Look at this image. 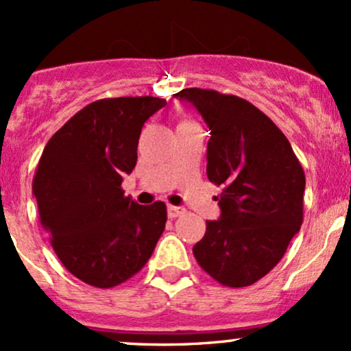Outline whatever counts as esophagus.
Segmentation results:
<instances>
[{
	"label": "esophagus",
	"mask_w": 351,
	"mask_h": 351,
	"mask_svg": "<svg viewBox=\"0 0 351 351\" xmlns=\"http://www.w3.org/2000/svg\"><path fill=\"white\" fill-rule=\"evenodd\" d=\"M181 215H184V208L183 206H168V217L175 219Z\"/></svg>",
	"instance_id": "34e87169"
}]
</instances>
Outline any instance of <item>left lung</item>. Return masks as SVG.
<instances>
[{
  "label": "left lung",
  "mask_w": 351,
  "mask_h": 351,
  "mask_svg": "<svg viewBox=\"0 0 351 351\" xmlns=\"http://www.w3.org/2000/svg\"><path fill=\"white\" fill-rule=\"evenodd\" d=\"M206 122V173L224 189L217 221H206L193 254L213 279L247 287L284 257L304 219L305 173L287 136L247 100L209 88H183Z\"/></svg>",
  "instance_id": "8db88e82"
}]
</instances>
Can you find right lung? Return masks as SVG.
<instances>
[{
  "label": "right lung",
  "instance_id": "1",
  "mask_svg": "<svg viewBox=\"0 0 351 351\" xmlns=\"http://www.w3.org/2000/svg\"><path fill=\"white\" fill-rule=\"evenodd\" d=\"M165 106L150 95L95 100L44 147L33 180L39 219L64 267L88 285L130 279L162 236L165 203L136 204L122 175L135 168L143 123Z\"/></svg>",
  "mask_w": 351,
  "mask_h": 351
}]
</instances>
